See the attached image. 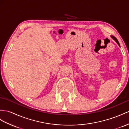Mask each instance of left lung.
I'll use <instances>...</instances> for the list:
<instances>
[{
    "mask_svg": "<svg viewBox=\"0 0 129 129\" xmlns=\"http://www.w3.org/2000/svg\"><path fill=\"white\" fill-rule=\"evenodd\" d=\"M111 37H112V38H113V39L114 40H115V41H116V42H117V44H118V45L120 46V45H119V42H118V40L117 39V38H115V37H114V36H111Z\"/></svg>",
    "mask_w": 129,
    "mask_h": 129,
    "instance_id": "obj_1",
    "label": "left lung"
}]
</instances>
